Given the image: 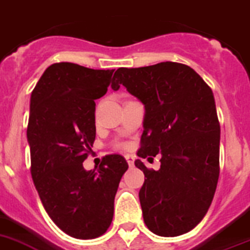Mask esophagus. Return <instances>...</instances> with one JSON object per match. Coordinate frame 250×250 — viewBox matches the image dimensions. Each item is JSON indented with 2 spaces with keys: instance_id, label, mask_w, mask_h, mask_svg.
I'll list each match as a JSON object with an SVG mask.
<instances>
[{
  "instance_id": "1",
  "label": "esophagus",
  "mask_w": 250,
  "mask_h": 250,
  "mask_svg": "<svg viewBox=\"0 0 250 250\" xmlns=\"http://www.w3.org/2000/svg\"><path fill=\"white\" fill-rule=\"evenodd\" d=\"M125 160H127L129 167H133V164H135V157L132 156V155H125Z\"/></svg>"
}]
</instances>
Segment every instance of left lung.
I'll use <instances>...</instances> for the list:
<instances>
[{"label": "left lung", "instance_id": "8db88e82", "mask_svg": "<svg viewBox=\"0 0 250 250\" xmlns=\"http://www.w3.org/2000/svg\"><path fill=\"white\" fill-rule=\"evenodd\" d=\"M113 90L123 85L145 105L137 155L160 154V169L145 174L138 197L144 221L160 236L190 231L205 217L220 174V123L212 90L186 64L161 62L114 73Z\"/></svg>", "mask_w": 250, "mask_h": 250}]
</instances>
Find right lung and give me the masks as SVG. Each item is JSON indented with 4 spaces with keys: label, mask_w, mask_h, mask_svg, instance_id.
Returning a JSON list of instances; mask_svg holds the SVG:
<instances>
[{
    "label": "right lung",
    "mask_w": 250,
    "mask_h": 250,
    "mask_svg": "<svg viewBox=\"0 0 250 250\" xmlns=\"http://www.w3.org/2000/svg\"><path fill=\"white\" fill-rule=\"evenodd\" d=\"M114 70L70 62L44 71L30 98L28 142L31 178L44 208L76 239L103 235L112 224L114 197L128 164L106 155L98 169L83 163L95 141V102L105 95Z\"/></svg>",
    "instance_id": "add662e5"
}]
</instances>
